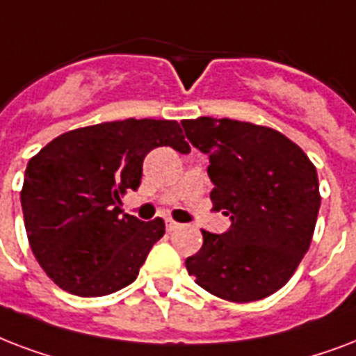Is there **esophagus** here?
Here are the masks:
<instances>
[{"label":"esophagus","instance_id":"esophagus-1","mask_svg":"<svg viewBox=\"0 0 356 356\" xmlns=\"http://www.w3.org/2000/svg\"><path fill=\"white\" fill-rule=\"evenodd\" d=\"M176 228H180V222L172 221V219H167V230L172 232V230H176Z\"/></svg>","mask_w":356,"mask_h":356}]
</instances>
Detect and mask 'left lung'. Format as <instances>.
Masks as SVG:
<instances>
[{
    "label": "left lung",
    "mask_w": 356,
    "mask_h": 356,
    "mask_svg": "<svg viewBox=\"0 0 356 356\" xmlns=\"http://www.w3.org/2000/svg\"><path fill=\"white\" fill-rule=\"evenodd\" d=\"M181 126L193 147L209 156V198L232 221L225 234L202 230L187 273L225 301L269 297L290 280L312 241L321 204L316 167L267 126L211 117Z\"/></svg>",
    "instance_id": "obj_1"
}]
</instances>
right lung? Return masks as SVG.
Masks as SVG:
<instances>
[{
    "label": "right lung",
    "mask_w": 356,
    "mask_h": 356,
    "mask_svg": "<svg viewBox=\"0 0 356 356\" xmlns=\"http://www.w3.org/2000/svg\"><path fill=\"white\" fill-rule=\"evenodd\" d=\"M158 147L191 150L176 120L126 118L66 131L29 159L20 193L27 239L59 288L102 297L137 278L165 222L122 213L120 198L140 186L143 159Z\"/></svg>",
    "instance_id": "1"
}]
</instances>
